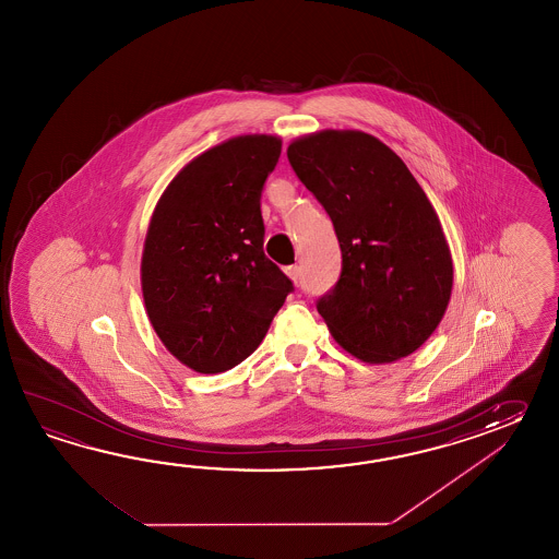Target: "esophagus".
I'll return each mask as SVG.
<instances>
[{
  "label": "esophagus",
  "mask_w": 559,
  "mask_h": 559,
  "mask_svg": "<svg viewBox=\"0 0 559 559\" xmlns=\"http://www.w3.org/2000/svg\"><path fill=\"white\" fill-rule=\"evenodd\" d=\"M285 274L289 275L297 284L301 280V267L299 265H289V267H285Z\"/></svg>",
  "instance_id": "34e87169"
}]
</instances>
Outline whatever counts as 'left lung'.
<instances>
[{
	"label": "left lung",
	"mask_w": 559,
	"mask_h": 559,
	"mask_svg": "<svg viewBox=\"0 0 559 559\" xmlns=\"http://www.w3.org/2000/svg\"><path fill=\"white\" fill-rule=\"evenodd\" d=\"M287 159L340 241L342 274L316 304L335 342L368 364L414 354L440 325L453 285L428 195L400 155L364 131L299 138Z\"/></svg>",
	"instance_id": "1"
}]
</instances>
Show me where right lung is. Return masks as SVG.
<instances>
[{"label": "right lung", "mask_w": 559, "mask_h": 559, "mask_svg": "<svg viewBox=\"0 0 559 559\" xmlns=\"http://www.w3.org/2000/svg\"><path fill=\"white\" fill-rule=\"evenodd\" d=\"M274 135H239L167 186L147 227L143 301L171 356L200 373L236 368L262 344L294 284L263 253L262 191Z\"/></svg>", "instance_id": "add662e5"}]
</instances>
